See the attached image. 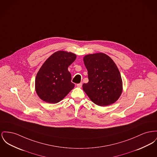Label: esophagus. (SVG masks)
<instances>
[{"mask_svg":"<svg viewBox=\"0 0 157 157\" xmlns=\"http://www.w3.org/2000/svg\"><path fill=\"white\" fill-rule=\"evenodd\" d=\"M76 86H77V87H78V88H81L82 86V83H78V84L76 85Z\"/></svg>","mask_w":157,"mask_h":157,"instance_id":"34e87169","label":"esophagus"}]
</instances>
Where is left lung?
Wrapping results in <instances>:
<instances>
[{
  "mask_svg": "<svg viewBox=\"0 0 157 157\" xmlns=\"http://www.w3.org/2000/svg\"><path fill=\"white\" fill-rule=\"evenodd\" d=\"M89 81L82 85L90 100L100 106H107L116 101L123 90L120 72L109 56L98 53L83 57Z\"/></svg>",
  "mask_w": 157,
  "mask_h": 157,
  "instance_id": "obj_1",
  "label": "left lung"
}]
</instances>
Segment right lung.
<instances>
[{
  "label": "right lung",
  "mask_w": 157,
  "mask_h": 157,
  "mask_svg": "<svg viewBox=\"0 0 157 157\" xmlns=\"http://www.w3.org/2000/svg\"><path fill=\"white\" fill-rule=\"evenodd\" d=\"M75 54L58 51L50 56L39 69L35 81L38 96L44 101L55 104L62 100L75 86L68 67Z\"/></svg>",
  "instance_id": "add662e5"
}]
</instances>
